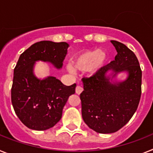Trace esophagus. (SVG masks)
Listing matches in <instances>:
<instances>
[{
	"mask_svg": "<svg viewBox=\"0 0 153 153\" xmlns=\"http://www.w3.org/2000/svg\"><path fill=\"white\" fill-rule=\"evenodd\" d=\"M83 87L79 86V85H77L76 87V94H80V93L83 92Z\"/></svg>",
	"mask_w": 153,
	"mask_h": 153,
	"instance_id": "esophagus-1",
	"label": "esophagus"
}]
</instances>
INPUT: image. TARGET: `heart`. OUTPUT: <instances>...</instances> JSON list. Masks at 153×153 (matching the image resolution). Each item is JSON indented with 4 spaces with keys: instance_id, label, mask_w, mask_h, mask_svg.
I'll return each instance as SVG.
<instances>
[{
    "instance_id": "b5f03b06",
    "label": "heart",
    "mask_w": 153,
    "mask_h": 153,
    "mask_svg": "<svg viewBox=\"0 0 153 153\" xmlns=\"http://www.w3.org/2000/svg\"><path fill=\"white\" fill-rule=\"evenodd\" d=\"M106 60V54L104 51L90 50L75 55L72 60V64L76 70L81 71L88 70L92 74H95L103 66ZM73 68L72 65L69 64L67 66V70L69 72L74 73Z\"/></svg>"
}]
</instances>
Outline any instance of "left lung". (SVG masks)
<instances>
[{
  "label": "left lung",
  "instance_id": "obj_1",
  "mask_svg": "<svg viewBox=\"0 0 153 153\" xmlns=\"http://www.w3.org/2000/svg\"><path fill=\"white\" fill-rule=\"evenodd\" d=\"M111 43L117 51L115 60L92 76L83 78L84 90L79 96L85 123L105 134L120 130L129 122L142 93V70L136 56L125 44L116 40ZM110 69L127 71L129 76L124 82L111 84L105 76Z\"/></svg>",
  "mask_w": 153,
  "mask_h": 153
}]
</instances>
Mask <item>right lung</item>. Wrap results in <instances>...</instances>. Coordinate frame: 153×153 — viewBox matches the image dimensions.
Returning a JSON list of instances; mask_svg holds the SVG:
<instances>
[{
  "mask_svg": "<svg viewBox=\"0 0 153 153\" xmlns=\"http://www.w3.org/2000/svg\"><path fill=\"white\" fill-rule=\"evenodd\" d=\"M68 47L66 42L43 40L19 57L13 70L11 102L17 117L29 129L46 130L56 125L69 97L75 93L76 83L65 86L53 76L40 80L33 74L36 60L51 62L61 68Z\"/></svg>",
  "mask_w": 153,
  "mask_h": 153,
  "instance_id": "add662e5",
  "label": "right lung"
}]
</instances>
